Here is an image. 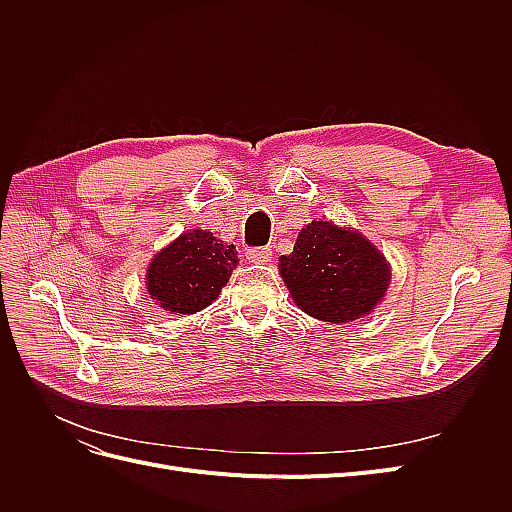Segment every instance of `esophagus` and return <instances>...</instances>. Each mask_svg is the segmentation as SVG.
<instances>
[{
	"mask_svg": "<svg viewBox=\"0 0 512 512\" xmlns=\"http://www.w3.org/2000/svg\"><path fill=\"white\" fill-rule=\"evenodd\" d=\"M247 260L254 262V265H267L271 260V250L269 247H254V250L247 252Z\"/></svg>",
	"mask_w": 512,
	"mask_h": 512,
	"instance_id": "1",
	"label": "esophagus"
}]
</instances>
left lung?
<instances>
[{
	"label": "left lung",
	"mask_w": 512,
	"mask_h": 512,
	"mask_svg": "<svg viewBox=\"0 0 512 512\" xmlns=\"http://www.w3.org/2000/svg\"><path fill=\"white\" fill-rule=\"evenodd\" d=\"M280 273L305 314L324 322H352L369 314L389 288V265L359 232L333 222L307 224Z\"/></svg>",
	"instance_id": "8db88e82"
}]
</instances>
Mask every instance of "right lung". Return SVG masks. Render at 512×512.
I'll return each mask as SVG.
<instances>
[{"label":"right lung","instance_id":"1","mask_svg":"<svg viewBox=\"0 0 512 512\" xmlns=\"http://www.w3.org/2000/svg\"><path fill=\"white\" fill-rule=\"evenodd\" d=\"M235 267V245H224L205 230L183 232L153 258L147 290L166 312L194 314L218 297Z\"/></svg>","mask_w":512,"mask_h":512}]
</instances>
